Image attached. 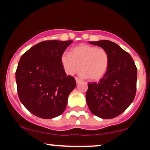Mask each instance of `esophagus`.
Instances as JSON below:
<instances>
[{"label":"esophagus","instance_id":"obj_1","mask_svg":"<svg viewBox=\"0 0 150 150\" xmlns=\"http://www.w3.org/2000/svg\"><path fill=\"white\" fill-rule=\"evenodd\" d=\"M75 80H76V82L77 83H79V82H80V78H78V77H75Z\"/></svg>","mask_w":150,"mask_h":150}]
</instances>
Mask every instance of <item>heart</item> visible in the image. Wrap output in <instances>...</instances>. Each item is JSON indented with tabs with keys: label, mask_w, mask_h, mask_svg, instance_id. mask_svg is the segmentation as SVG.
Instances as JSON below:
<instances>
[{
	"label": "heart",
	"mask_w": 150,
	"mask_h": 150,
	"mask_svg": "<svg viewBox=\"0 0 150 150\" xmlns=\"http://www.w3.org/2000/svg\"><path fill=\"white\" fill-rule=\"evenodd\" d=\"M109 55L106 50L82 44L64 53L61 57V64L68 75H72L80 69L81 76L98 81L104 76L109 65Z\"/></svg>",
	"instance_id": "b5f03b06"
}]
</instances>
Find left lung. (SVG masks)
Here are the masks:
<instances>
[{
  "label": "left lung",
  "mask_w": 150,
  "mask_h": 150,
  "mask_svg": "<svg viewBox=\"0 0 150 150\" xmlns=\"http://www.w3.org/2000/svg\"><path fill=\"white\" fill-rule=\"evenodd\" d=\"M109 55V65L98 82H88L87 106L93 114L109 119L124 112L134 100L137 87V67L128 52L108 40L89 42Z\"/></svg>",
  "instance_id": "left-lung-1"
}]
</instances>
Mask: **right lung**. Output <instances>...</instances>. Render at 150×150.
I'll use <instances>...</instances> for the list:
<instances>
[{
	"mask_svg": "<svg viewBox=\"0 0 150 150\" xmlns=\"http://www.w3.org/2000/svg\"><path fill=\"white\" fill-rule=\"evenodd\" d=\"M73 41H44L24 53L15 73L18 97L32 114L53 118L64 111L70 93L76 86L67 75L61 57Z\"/></svg>",
	"mask_w": 150,
	"mask_h": 150,
	"instance_id": "right-lung-1",
	"label": "right lung"
}]
</instances>
